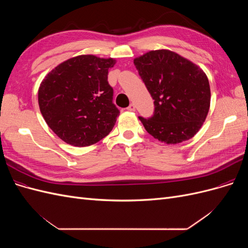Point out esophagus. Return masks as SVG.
<instances>
[{
  "label": "esophagus",
  "mask_w": 248,
  "mask_h": 248,
  "mask_svg": "<svg viewBox=\"0 0 248 248\" xmlns=\"http://www.w3.org/2000/svg\"><path fill=\"white\" fill-rule=\"evenodd\" d=\"M127 109H128L129 111H134V110H136V106H134L133 103H130L129 107L127 108Z\"/></svg>",
  "instance_id": "1"
}]
</instances>
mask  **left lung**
<instances>
[{
	"label": "left lung",
	"mask_w": 248,
	"mask_h": 248,
	"mask_svg": "<svg viewBox=\"0 0 248 248\" xmlns=\"http://www.w3.org/2000/svg\"><path fill=\"white\" fill-rule=\"evenodd\" d=\"M133 63L154 99V115L140 117L148 133L168 145L194 137L210 108L211 92L206 73L169 49L148 51Z\"/></svg>",
	"instance_id": "1"
}]
</instances>
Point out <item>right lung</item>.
<instances>
[{"instance_id": "1", "label": "right lung", "mask_w": 248, "mask_h": 248, "mask_svg": "<svg viewBox=\"0 0 248 248\" xmlns=\"http://www.w3.org/2000/svg\"><path fill=\"white\" fill-rule=\"evenodd\" d=\"M115 59L81 55L55 67L41 81L38 103L49 128L67 144L87 147L106 138L120 110L108 81Z\"/></svg>"}]
</instances>
